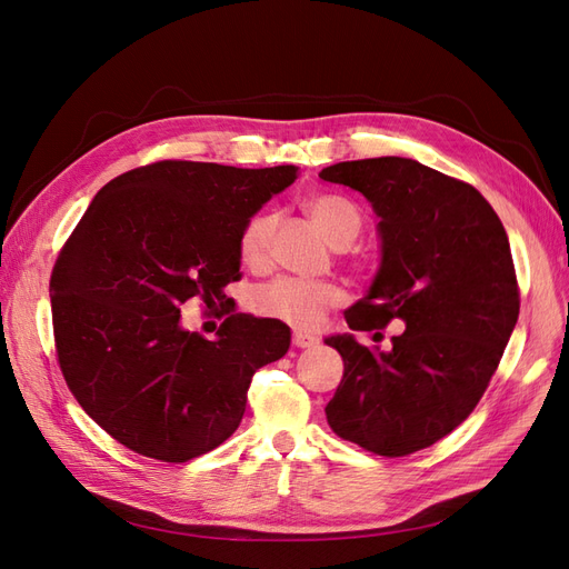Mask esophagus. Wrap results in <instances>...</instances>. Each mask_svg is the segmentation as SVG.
Here are the masks:
<instances>
[{
    "label": "esophagus",
    "instance_id": "obj_1",
    "mask_svg": "<svg viewBox=\"0 0 569 569\" xmlns=\"http://www.w3.org/2000/svg\"><path fill=\"white\" fill-rule=\"evenodd\" d=\"M291 343H295L297 349H311L318 343V337L308 335V332H295V335H291Z\"/></svg>",
    "mask_w": 569,
    "mask_h": 569
}]
</instances>
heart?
Returning <instances> with one entry per match:
<instances>
[{
    "instance_id": "heart-1",
    "label": "heart",
    "mask_w": 569,
    "mask_h": 569,
    "mask_svg": "<svg viewBox=\"0 0 569 569\" xmlns=\"http://www.w3.org/2000/svg\"><path fill=\"white\" fill-rule=\"evenodd\" d=\"M303 209L313 226L337 249L349 247L358 237L363 220L356 206L337 194H316L306 199ZM278 218L272 211H258L239 232V256L249 268H266L270 263L272 232ZM343 303V291L332 282H306L297 278H278L261 287L253 297L256 313L274 318L301 330L316 327L330 308Z\"/></svg>"
}]
</instances>
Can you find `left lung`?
Returning <instances> with one entry per match:
<instances>
[{
  "mask_svg": "<svg viewBox=\"0 0 569 569\" xmlns=\"http://www.w3.org/2000/svg\"><path fill=\"white\" fill-rule=\"evenodd\" d=\"M320 178L358 189L380 218L382 266L343 313L349 327H406L389 351L351 335L325 339L343 360L327 422L377 456L422 451L475 410L518 322L506 228L472 184L412 159L343 161Z\"/></svg>",
  "mask_w": 569,
  "mask_h": 569,
  "instance_id": "1",
  "label": "left lung"
}]
</instances>
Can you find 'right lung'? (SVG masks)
Returning a JSON list of instances; mask_svg holds the SVG:
<instances>
[{
	"mask_svg": "<svg viewBox=\"0 0 569 569\" xmlns=\"http://www.w3.org/2000/svg\"><path fill=\"white\" fill-rule=\"evenodd\" d=\"M297 166L157 161L92 199L51 270L57 363L82 410L126 449L187 462L242 422L258 368L289 327L234 311L244 222L297 180ZM218 307L216 340L184 333L179 306Z\"/></svg>",
	"mask_w": 569,
	"mask_h": 569,
	"instance_id": "obj_1",
	"label": "right lung"
}]
</instances>
